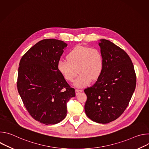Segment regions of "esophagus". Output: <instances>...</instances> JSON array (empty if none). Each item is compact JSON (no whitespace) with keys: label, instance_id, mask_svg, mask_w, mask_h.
Returning <instances> with one entry per match:
<instances>
[{"label":"esophagus","instance_id":"1","mask_svg":"<svg viewBox=\"0 0 149 149\" xmlns=\"http://www.w3.org/2000/svg\"><path fill=\"white\" fill-rule=\"evenodd\" d=\"M82 92V90H78V89H76L75 90V94L77 95H78L80 93Z\"/></svg>","mask_w":149,"mask_h":149}]
</instances>
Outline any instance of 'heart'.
I'll use <instances>...</instances> for the list:
<instances>
[{
  "mask_svg": "<svg viewBox=\"0 0 149 149\" xmlns=\"http://www.w3.org/2000/svg\"><path fill=\"white\" fill-rule=\"evenodd\" d=\"M66 61H59L57 64L59 72L68 81L72 82L77 71L79 75L74 81V86L82 88L91 80L97 79L103 68V58L100 50L95 48L78 46L71 49Z\"/></svg>",
  "mask_w": 149,
  "mask_h": 149,
  "instance_id": "obj_1",
  "label": "heart"
}]
</instances>
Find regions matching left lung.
<instances>
[{
    "label": "left lung",
    "mask_w": 149,
    "mask_h": 149,
    "mask_svg": "<svg viewBox=\"0 0 149 149\" xmlns=\"http://www.w3.org/2000/svg\"><path fill=\"white\" fill-rule=\"evenodd\" d=\"M103 68L97 81L84 90L87 117L106 124L118 118L126 109L136 86V75L127 54L109 40L100 39Z\"/></svg>",
    "instance_id": "8db88e82"
}]
</instances>
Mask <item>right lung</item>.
Masks as SVG:
<instances>
[{"mask_svg":"<svg viewBox=\"0 0 149 149\" xmlns=\"http://www.w3.org/2000/svg\"><path fill=\"white\" fill-rule=\"evenodd\" d=\"M67 44L55 39H43L21 58L17 88L25 108L35 120L55 124L67 116V103L75 96L57 70V64Z\"/></svg>","mask_w":149,"mask_h":149,"instance_id":"right-lung-1","label":"right lung"}]
</instances>
